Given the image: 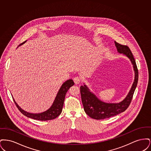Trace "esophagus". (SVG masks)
Masks as SVG:
<instances>
[{
    "instance_id": "esophagus-1",
    "label": "esophagus",
    "mask_w": 151,
    "mask_h": 151,
    "mask_svg": "<svg viewBox=\"0 0 151 151\" xmlns=\"http://www.w3.org/2000/svg\"><path fill=\"white\" fill-rule=\"evenodd\" d=\"M73 81L76 84H78L80 82V78L78 76H76L73 78Z\"/></svg>"
}]
</instances>
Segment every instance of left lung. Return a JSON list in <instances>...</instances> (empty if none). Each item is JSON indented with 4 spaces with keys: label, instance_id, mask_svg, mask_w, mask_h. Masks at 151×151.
Returning <instances> with one entry per match:
<instances>
[{
    "label": "left lung",
    "instance_id": "1",
    "mask_svg": "<svg viewBox=\"0 0 151 151\" xmlns=\"http://www.w3.org/2000/svg\"><path fill=\"white\" fill-rule=\"evenodd\" d=\"M119 53L126 55L130 60L135 72L134 83L125 99L118 103H108L100 100L91 91L85 84L80 86L82 103L85 112L91 118L95 119H104L115 116L124 111L129 106L138 81V70L134 56L129 47L114 41Z\"/></svg>",
    "mask_w": 151,
    "mask_h": 151
}]
</instances>
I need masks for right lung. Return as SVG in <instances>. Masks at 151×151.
<instances>
[{
    "label": "right lung",
    "instance_id": "add662e5",
    "mask_svg": "<svg viewBox=\"0 0 151 151\" xmlns=\"http://www.w3.org/2000/svg\"><path fill=\"white\" fill-rule=\"evenodd\" d=\"M26 41H27L22 43L20 45L24 44ZM74 84V82L73 81L72 79H69L65 81L60 88L55 97V99L52 105L51 106L50 108L47 109V110L40 113H31L22 110L16 103L14 97L13 99L14 104H16V106L17 107L18 109L20 110V111L22 114L25 115L26 116L39 121L52 120L56 118L62 113L66 93L70 89V88L73 86Z\"/></svg>",
    "mask_w": 151,
    "mask_h": 151
}]
</instances>
